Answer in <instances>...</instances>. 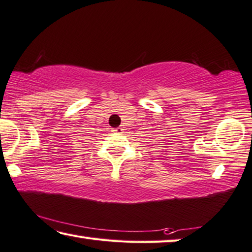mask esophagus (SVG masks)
Instances as JSON below:
<instances>
[{
	"label": "esophagus",
	"instance_id": "obj_1",
	"mask_svg": "<svg viewBox=\"0 0 252 252\" xmlns=\"http://www.w3.org/2000/svg\"><path fill=\"white\" fill-rule=\"evenodd\" d=\"M112 132H113V133H117V134H121L123 132V129H122V127H117V129H113Z\"/></svg>",
	"mask_w": 252,
	"mask_h": 252
}]
</instances>
